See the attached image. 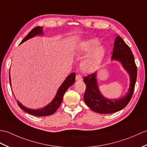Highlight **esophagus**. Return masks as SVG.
<instances>
[{
	"label": "esophagus",
	"instance_id": "1",
	"mask_svg": "<svg viewBox=\"0 0 147 147\" xmlns=\"http://www.w3.org/2000/svg\"><path fill=\"white\" fill-rule=\"evenodd\" d=\"M76 79V80L79 81V80H82V76H81L80 74H77Z\"/></svg>",
	"mask_w": 147,
	"mask_h": 147
}]
</instances>
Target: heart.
Wrapping results in <instances>:
<instances>
[{"label": "heart", "mask_w": 147, "mask_h": 147, "mask_svg": "<svg viewBox=\"0 0 147 147\" xmlns=\"http://www.w3.org/2000/svg\"><path fill=\"white\" fill-rule=\"evenodd\" d=\"M99 46V42L96 39H91L80 43L78 48L80 54L87 55L93 51L82 64V70L86 72L95 71L102 61L105 51L103 47Z\"/></svg>", "instance_id": "heart-1"}]
</instances>
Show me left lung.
I'll use <instances>...</instances> for the list:
<instances>
[{
    "label": "left lung",
    "instance_id": "8db88e82",
    "mask_svg": "<svg viewBox=\"0 0 147 147\" xmlns=\"http://www.w3.org/2000/svg\"><path fill=\"white\" fill-rule=\"evenodd\" d=\"M111 59L119 61L130 76V88L125 96L118 99L109 100L101 95L97 86L96 73L84 77L86 89L84 99L87 106L94 111L101 114L118 112L127 106L134 92L137 77V67L131 49L119 35L116 36Z\"/></svg>",
    "mask_w": 147,
    "mask_h": 147
}]
</instances>
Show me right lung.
Segmentation results:
<instances>
[{"mask_svg": "<svg viewBox=\"0 0 147 147\" xmlns=\"http://www.w3.org/2000/svg\"><path fill=\"white\" fill-rule=\"evenodd\" d=\"M42 30H43V28L41 26L35 27L34 28L32 29V30L22 40L21 43H23V42L28 40L29 38L34 37L36 35L42 34V33H43ZM75 80H76V74L74 72V73H71L67 77V79H65L63 83L61 84V86L60 87L59 89H58L57 91V94L56 96H55V99L52 100V102L51 103L49 104L46 107H45L44 108H42L41 109H36V110L29 109V108H27V107H24V106H22L18 100H17L18 106H19L20 108H21L22 110H24V111L30 114V115H34L36 116H46L53 115V114L58 109V107H60L61 102H62L65 92H66V90L68 89V87H70L71 85L75 82ZM9 82H10V85H11L10 75H9Z\"/></svg>", "mask_w": 147, "mask_h": 147, "instance_id": "add662e5", "label": "right lung"}]
</instances>
